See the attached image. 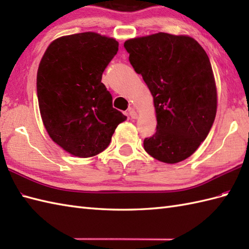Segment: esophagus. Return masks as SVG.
Segmentation results:
<instances>
[{
    "label": "esophagus",
    "instance_id": "esophagus-1",
    "mask_svg": "<svg viewBox=\"0 0 249 249\" xmlns=\"http://www.w3.org/2000/svg\"><path fill=\"white\" fill-rule=\"evenodd\" d=\"M128 114L131 119H137L138 118V114H137V111L134 108H129L128 110Z\"/></svg>",
    "mask_w": 249,
    "mask_h": 249
}]
</instances>
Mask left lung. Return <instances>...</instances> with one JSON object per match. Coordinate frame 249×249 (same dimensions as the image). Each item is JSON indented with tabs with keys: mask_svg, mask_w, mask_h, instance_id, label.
Segmentation results:
<instances>
[{
	"mask_svg": "<svg viewBox=\"0 0 249 249\" xmlns=\"http://www.w3.org/2000/svg\"><path fill=\"white\" fill-rule=\"evenodd\" d=\"M124 47L154 99L156 133L144 139V150L166 163L186 160L209 135L217 109L208 54L192 37L168 33L128 39Z\"/></svg>",
	"mask_w": 249,
	"mask_h": 249,
	"instance_id": "1",
	"label": "left lung"
}]
</instances>
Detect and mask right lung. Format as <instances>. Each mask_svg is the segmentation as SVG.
Instances as JSON below:
<instances>
[{
  "mask_svg": "<svg viewBox=\"0 0 249 249\" xmlns=\"http://www.w3.org/2000/svg\"><path fill=\"white\" fill-rule=\"evenodd\" d=\"M119 50L94 32L52 41L37 71V97L50 138L70 154L92 157L108 147L126 116L112 107L103 72Z\"/></svg>",
  "mask_w": 249,
  "mask_h": 249,
  "instance_id": "obj_1",
  "label": "right lung"
}]
</instances>
